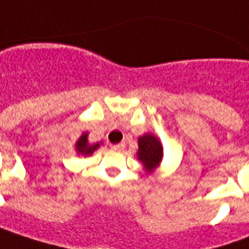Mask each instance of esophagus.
<instances>
[{"instance_id":"obj_1","label":"esophagus","mask_w":249,"mask_h":249,"mask_svg":"<svg viewBox=\"0 0 249 249\" xmlns=\"http://www.w3.org/2000/svg\"><path fill=\"white\" fill-rule=\"evenodd\" d=\"M126 147V144L124 143H118V144H114V146H111V149L112 150H123Z\"/></svg>"}]
</instances>
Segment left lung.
I'll return each mask as SVG.
<instances>
[{
  "label": "left lung",
  "mask_w": 249,
  "mask_h": 249,
  "mask_svg": "<svg viewBox=\"0 0 249 249\" xmlns=\"http://www.w3.org/2000/svg\"><path fill=\"white\" fill-rule=\"evenodd\" d=\"M138 158L144 167L147 170H153L154 167L158 166L162 160V146L160 141L154 135L146 134L138 139Z\"/></svg>",
  "instance_id": "1"
}]
</instances>
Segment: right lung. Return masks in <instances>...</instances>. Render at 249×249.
Masks as SVG:
<instances>
[{"mask_svg":"<svg viewBox=\"0 0 249 249\" xmlns=\"http://www.w3.org/2000/svg\"><path fill=\"white\" fill-rule=\"evenodd\" d=\"M87 137L88 134H83L82 137L79 138L76 143V150L77 153H80L83 156H89V154H92L95 150L99 147L100 144L99 143H95V144H88V141H87Z\"/></svg>","mask_w":249,"mask_h":249,"instance_id":"add662e5","label":"right lung"}]
</instances>
